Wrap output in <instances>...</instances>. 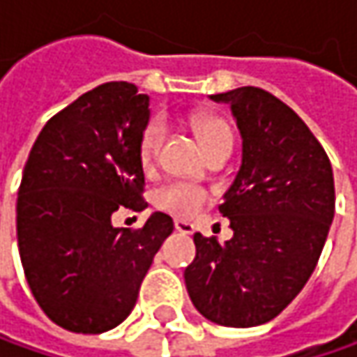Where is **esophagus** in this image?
<instances>
[{
  "label": "esophagus",
  "mask_w": 357,
  "mask_h": 357,
  "mask_svg": "<svg viewBox=\"0 0 357 357\" xmlns=\"http://www.w3.org/2000/svg\"><path fill=\"white\" fill-rule=\"evenodd\" d=\"M174 225H176V229H178L179 234H188V236H192V234L195 231V225L190 224V222H185V220H176Z\"/></svg>",
  "instance_id": "34e87169"
}]
</instances>
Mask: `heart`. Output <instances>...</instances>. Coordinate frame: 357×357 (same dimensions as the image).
Masks as SVG:
<instances>
[{"label": "heart", "instance_id": "obj_1", "mask_svg": "<svg viewBox=\"0 0 357 357\" xmlns=\"http://www.w3.org/2000/svg\"><path fill=\"white\" fill-rule=\"evenodd\" d=\"M192 128H194L204 151H208L209 148H213L222 142H231L229 126L222 117L213 116V114H194L192 116ZM163 135H165V128L160 119H151L144 128V132L139 135V146H137L139 160L144 165L153 163V160L158 158L163 144ZM206 199H208V192L204 188L192 183V181L165 183L155 194L158 208L167 211V213L179 215V218L194 215L195 211L206 204Z\"/></svg>", "mask_w": 357, "mask_h": 357}]
</instances>
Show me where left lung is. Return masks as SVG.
Returning a JSON list of instances; mask_svg holds the SVG:
<instances>
[{"label":"left lung","instance_id":"obj_1","mask_svg":"<svg viewBox=\"0 0 357 357\" xmlns=\"http://www.w3.org/2000/svg\"><path fill=\"white\" fill-rule=\"evenodd\" d=\"M209 100L229 105L241 135V165L220 206L234 238L195 234L183 278L204 318L252 328L287 307L316 270L335 211L332 163L302 117L266 89Z\"/></svg>","mask_w":357,"mask_h":357}]
</instances>
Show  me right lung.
<instances>
[{
	"instance_id": "right-lung-1",
	"label": "right lung",
	"mask_w": 357,
	"mask_h": 357,
	"mask_svg": "<svg viewBox=\"0 0 357 357\" xmlns=\"http://www.w3.org/2000/svg\"><path fill=\"white\" fill-rule=\"evenodd\" d=\"M149 96L128 82L93 87L39 132L17 192V245L29 289L63 330L103 333L132 314L139 286L174 231L153 211L139 229L112 213L148 208L139 135Z\"/></svg>"
}]
</instances>
